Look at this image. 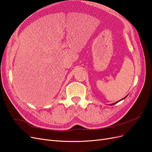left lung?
I'll use <instances>...</instances> for the list:
<instances>
[{
    "label": "left lung",
    "instance_id": "obj_1",
    "mask_svg": "<svg viewBox=\"0 0 152 152\" xmlns=\"http://www.w3.org/2000/svg\"><path fill=\"white\" fill-rule=\"evenodd\" d=\"M126 97H127V96H126V97H125V98H126ZM124 98H123V99H124ZM122 99H121V100H122ZM121 100H120V101H121ZM118 102H119V101H118ZM118 102H116V103H113V104H112L111 105H113V104H116V103H118Z\"/></svg>",
    "mask_w": 152,
    "mask_h": 152
}]
</instances>
